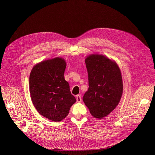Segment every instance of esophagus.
<instances>
[{
  "mask_svg": "<svg viewBox=\"0 0 155 155\" xmlns=\"http://www.w3.org/2000/svg\"><path fill=\"white\" fill-rule=\"evenodd\" d=\"M76 99H77V102H82V98H81V97L80 95H77L76 96Z\"/></svg>",
  "mask_w": 155,
  "mask_h": 155,
  "instance_id": "esophagus-1",
  "label": "esophagus"
}]
</instances>
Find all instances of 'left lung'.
<instances>
[{
  "label": "left lung",
  "instance_id": "1",
  "mask_svg": "<svg viewBox=\"0 0 155 155\" xmlns=\"http://www.w3.org/2000/svg\"><path fill=\"white\" fill-rule=\"evenodd\" d=\"M88 89L83 101L97 119L108 116L119 104L123 92L120 70L117 63L101 54L92 53L85 60Z\"/></svg>",
  "mask_w": 155,
  "mask_h": 155
}]
</instances>
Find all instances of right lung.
<instances>
[{
    "instance_id": "right-lung-1",
    "label": "right lung",
    "mask_w": 155,
    "mask_h": 155,
    "mask_svg": "<svg viewBox=\"0 0 155 155\" xmlns=\"http://www.w3.org/2000/svg\"><path fill=\"white\" fill-rule=\"evenodd\" d=\"M67 67L61 57L38 63L29 75V92L32 104L39 114L59 122L66 117L76 102L70 91L64 73Z\"/></svg>"
}]
</instances>
